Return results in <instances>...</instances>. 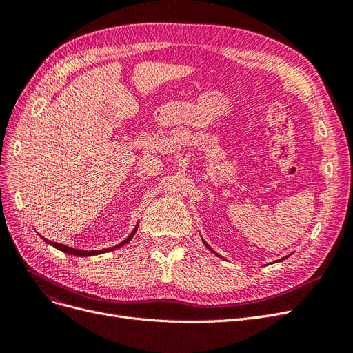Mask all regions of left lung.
Instances as JSON below:
<instances>
[{"label": "left lung", "mask_w": 353, "mask_h": 353, "mask_svg": "<svg viewBox=\"0 0 353 353\" xmlns=\"http://www.w3.org/2000/svg\"><path fill=\"white\" fill-rule=\"evenodd\" d=\"M201 241H203V244H205V245H206V248H208V249H209V250H210V252H212V253H213V254H216V256H218V258H221V254H218V253H216V252H215V250H213V249H212V248H210V245H209V244H208V243H206V241H205V240H203V239H201ZM287 258H288V256H284V258H281V259H279V262H281V261H285V259H287Z\"/></svg>", "instance_id": "1"}]
</instances>
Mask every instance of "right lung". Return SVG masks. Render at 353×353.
Listing matches in <instances>:
<instances>
[{
    "mask_svg": "<svg viewBox=\"0 0 353 353\" xmlns=\"http://www.w3.org/2000/svg\"><path fill=\"white\" fill-rule=\"evenodd\" d=\"M138 223H140V222H137V225H135V228L132 230V232H131L130 236H128V237H126V239H125L122 243H119V244L113 245V248H109V249H101V250H78V249L69 248V245H65V244H60V243L50 241V240H47V239H44V237H42V240H44L46 243H48L50 245H52V248H56V249H59V250H61V252H65V253H68V254H73V256H81V258H85V256H95V254H101V253H105V252H112V250H116V249L122 248L123 244L130 243V241H131V239L135 236L137 228H138Z\"/></svg>",
    "mask_w": 353,
    "mask_h": 353,
    "instance_id": "add662e5",
    "label": "right lung"
}]
</instances>
